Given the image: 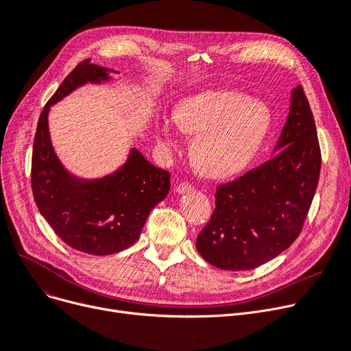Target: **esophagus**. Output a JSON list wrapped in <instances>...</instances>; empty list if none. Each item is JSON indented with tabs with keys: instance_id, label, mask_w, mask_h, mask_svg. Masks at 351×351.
<instances>
[{
	"instance_id": "esophagus-1",
	"label": "esophagus",
	"mask_w": 351,
	"mask_h": 351,
	"mask_svg": "<svg viewBox=\"0 0 351 351\" xmlns=\"http://www.w3.org/2000/svg\"><path fill=\"white\" fill-rule=\"evenodd\" d=\"M176 192L178 193H185V192H189V191H192L193 188H192V185L189 184V182H182V184H179V185H176Z\"/></svg>"
}]
</instances>
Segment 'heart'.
Wrapping results in <instances>:
<instances>
[{
    "label": "heart",
    "instance_id": "heart-1",
    "mask_svg": "<svg viewBox=\"0 0 351 351\" xmlns=\"http://www.w3.org/2000/svg\"><path fill=\"white\" fill-rule=\"evenodd\" d=\"M271 112L261 101L235 91H202L182 100L175 117L158 123V142L167 152L180 149V130L195 134L191 158L210 178L241 171L268 133Z\"/></svg>",
    "mask_w": 351,
    "mask_h": 351
}]
</instances>
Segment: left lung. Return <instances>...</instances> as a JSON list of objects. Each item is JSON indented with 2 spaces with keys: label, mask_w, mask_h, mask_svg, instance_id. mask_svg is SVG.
Here are the masks:
<instances>
[{
  "label": "left lung",
  "mask_w": 351,
  "mask_h": 351,
  "mask_svg": "<svg viewBox=\"0 0 351 351\" xmlns=\"http://www.w3.org/2000/svg\"><path fill=\"white\" fill-rule=\"evenodd\" d=\"M277 155L215 192V209L196 238L213 267L247 271L280 255L298 238L317 189L322 152L301 86L291 95Z\"/></svg>",
  "instance_id": "left-lung-1"
}]
</instances>
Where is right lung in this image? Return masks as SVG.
Segmentation results:
<instances>
[{
	"label": "right lung",
	"instance_id": "right-lung-1",
	"mask_svg": "<svg viewBox=\"0 0 351 351\" xmlns=\"http://www.w3.org/2000/svg\"><path fill=\"white\" fill-rule=\"evenodd\" d=\"M109 71L113 70L91 64L88 58L74 67L44 106L32 158V188L40 213L69 247L91 255H110L133 245L150 210L171 188V173L136 149L119 171L95 180L71 176L56 156L50 106L87 82L109 80Z\"/></svg>",
	"mask_w": 351,
	"mask_h": 351
}]
</instances>
